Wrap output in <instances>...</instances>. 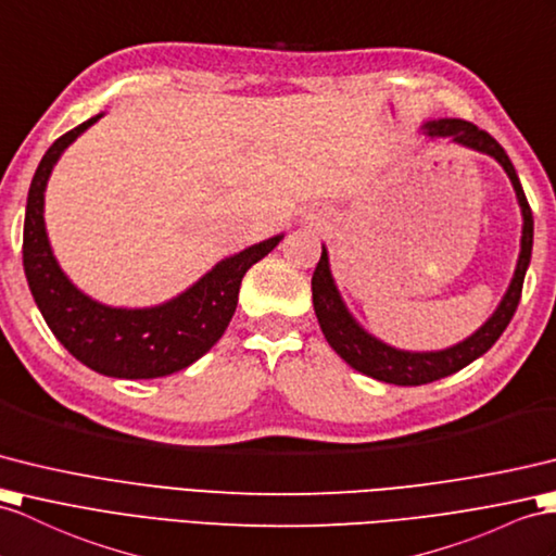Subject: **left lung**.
<instances>
[{
    "label": "left lung",
    "instance_id": "8db88e82",
    "mask_svg": "<svg viewBox=\"0 0 556 556\" xmlns=\"http://www.w3.org/2000/svg\"><path fill=\"white\" fill-rule=\"evenodd\" d=\"M425 129L429 137H451L455 143H463L467 148H473V151H481L485 155L495 157L500 165L505 167L521 205L523 236H521V254L517 262V270H514L511 286L505 294V300L500 302L495 314L485 320L477 332L467 337L465 342L443 351H427V354H413V351H399L394 346H387L384 342L375 340L372 334L365 332L361 325L351 318L340 292L334 288V280L330 276L328 252L323 248L320 262L316 264L314 278H311V292H314V308H316L325 340H328V344L354 370L372 377V380L399 384V387H419V384L441 380V377H448L457 370H463L471 361L483 356L485 351L497 342V337L505 332L514 311L519 306L523 276H526L528 264H531V250H533L531 205H528L517 169H514L505 148L500 146L489 131L479 129L467 119H455V117L434 119V122H427Z\"/></svg>",
    "mask_w": 556,
    "mask_h": 556
}]
</instances>
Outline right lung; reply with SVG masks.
Listing matches in <instances>:
<instances>
[{
    "mask_svg": "<svg viewBox=\"0 0 556 556\" xmlns=\"http://www.w3.org/2000/svg\"><path fill=\"white\" fill-rule=\"evenodd\" d=\"M101 115L51 143L33 176L23 226V268L37 308L56 340L87 368L119 380L179 372L219 342L238 306L240 280L282 236L216 264L193 288L153 308H111L89 300L65 278L45 231V188L61 153Z\"/></svg>",
    "mask_w": 556,
    "mask_h": 556,
    "instance_id": "right-lung-1",
    "label": "right lung"
}]
</instances>
